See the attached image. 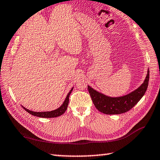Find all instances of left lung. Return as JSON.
<instances>
[{"mask_svg":"<svg viewBox=\"0 0 160 160\" xmlns=\"http://www.w3.org/2000/svg\"><path fill=\"white\" fill-rule=\"evenodd\" d=\"M150 72L140 87L127 95L119 97H109L93 90L88 86L89 93L97 109L106 114H119L131 109L144 95L147 90Z\"/></svg>","mask_w":160,"mask_h":160,"instance_id":"8db88e82","label":"left lung"}]
</instances>
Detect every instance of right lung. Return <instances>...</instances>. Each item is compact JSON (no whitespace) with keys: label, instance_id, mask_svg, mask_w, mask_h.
Listing matches in <instances>:
<instances>
[{"label":"right lung","instance_id":"obj_1","mask_svg":"<svg viewBox=\"0 0 160 160\" xmlns=\"http://www.w3.org/2000/svg\"><path fill=\"white\" fill-rule=\"evenodd\" d=\"M72 91V88L70 90L69 92V93L68 94V95L66 97V99H65L64 102L63 103V104L61 106L58 108L57 109L53 110V111H51V112H32V111H29L28 109H27L26 108L23 107V109L25 111H27L28 113H30V114L35 116H38V117H42V118H54V117H57V116H61L62 114H63V113L66 112L68 106V102H69V97L70 94L71 93V92Z\"/></svg>","mask_w":160,"mask_h":160}]
</instances>
